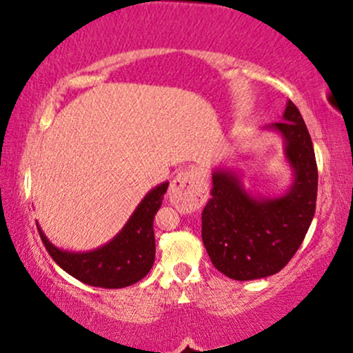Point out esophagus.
<instances>
[{"label": "esophagus", "mask_w": 353, "mask_h": 353, "mask_svg": "<svg viewBox=\"0 0 353 353\" xmlns=\"http://www.w3.org/2000/svg\"><path fill=\"white\" fill-rule=\"evenodd\" d=\"M169 199L179 210L192 212L208 199V182L201 169L192 168L174 177L169 188Z\"/></svg>", "instance_id": "34e87169"}]
</instances>
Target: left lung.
I'll return each instance as SVG.
<instances>
[{
  "instance_id": "8db88e82",
  "label": "left lung",
  "mask_w": 353,
  "mask_h": 353,
  "mask_svg": "<svg viewBox=\"0 0 353 353\" xmlns=\"http://www.w3.org/2000/svg\"><path fill=\"white\" fill-rule=\"evenodd\" d=\"M283 143L292 182L279 196L245 189L236 169L212 171V197L202 210V242L219 272L234 281L277 274L301 247L317 201V163L301 111L287 101L281 123L262 128Z\"/></svg>"
}]
</instances>
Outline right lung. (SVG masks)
<instances>
[{"mask_svg": "<svg viewBox=\"0 0 353 353\" xmlns=\"http://www.w3.org/2000/svg\"><path fill=\"white\" fill-rule=\"evenodd\" d=\"M169 182L156 185L137 204L124 228L111 241L86 252H71L51 244L50 239L38 230L44 247L61 269L78 281L103 289H123L139 282L149 274L156 257L154 216L163 204Z\"/></svg>", "mask_w": 353, "mask_h": 353, "instance_id": "1", "label": "right lung"}]
</instances>
